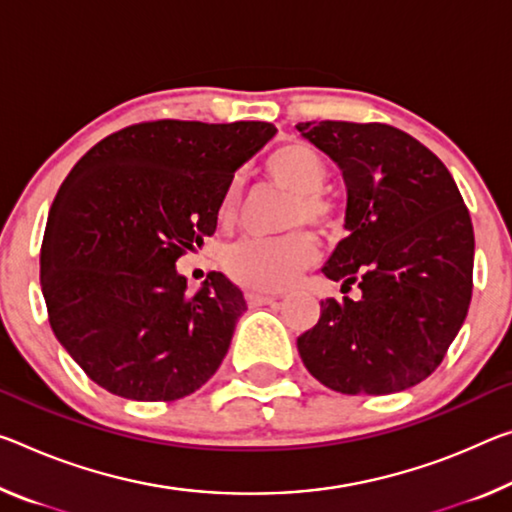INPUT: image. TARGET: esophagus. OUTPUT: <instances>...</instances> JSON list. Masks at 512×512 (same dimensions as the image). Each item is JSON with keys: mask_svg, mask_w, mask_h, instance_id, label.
<instances>
[{"mask_svg": "<svg viewBox=\"0 0 512 512\" xmlns=\"http://www.w3.org/2000/svg\"><path fill=\"white\" fill-rule=\"evenodd\" d=\"M246 300H248L250 305H269V303H273L275 296H271V294H264V291H255V289H250V291H246Z\"/></svg>", "mask_w": 512, "mask_h": 512, "instance_id": "esophagus-1", "label": "esophagus"}]
</instances>
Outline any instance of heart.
<instances>
[{
  "instance_id": "b5f03b06",
  "label": "heart",
  "mask_w": 512,
  "mask_h": 512,
  "mask_svg": "<svg viewBox=\"0 0 512 512\" xmlns=\"http://www.w3.org/2000/svg\"><path fill=\"white\" fill-rule=\"evenodd\" d=\"M266 170L275 182L294 196L289 223H307L328 227L332 221L330 202L321 196L328 182L326 159L307 143L280 145L269 159ZM241 182L232 180L221 202H218V221L230 225L239 212ZM316 257V243L307 232H289L285 237L257 239L248 237L225 253V269L241 285L253 289H282L296 278L298 271L310 266Z\"/></svg>"
}]
</instances>
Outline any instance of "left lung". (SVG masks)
I'll list each match as a JSON object with an SVG mask.
<instances>
[{
  "label": "left lung",
  "instance_id": "1",
  "mask_svg": "<svg viewBox=\"0 0 512 512\" xmlns=\"http://www.w3.org/2000/svg\"><path fill=\"white\" fill-rule=\"evenodd\" d=\"M346 182L348 237L323 275L344 294L298 337L307 371L342 394H394L440 367L472 300L474 227L435 154L383 123H298Z\"/></svg>",
  "mask_w": 512,
  "mask_h": 512
}]
</instances>
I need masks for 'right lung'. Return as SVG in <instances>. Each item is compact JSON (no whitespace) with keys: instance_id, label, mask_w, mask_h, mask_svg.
Segmentation results:
<instances>
[{"instance_id":"obj_1","label":"right lung","mask_w":512,"mask_h":512,"mask_svg":"<svg viewBox=\"0 0 512 512\" xmlns=\"http://www.w3.org/2000/svg\"><path fill=\"white\" fill-rule=\"evenodd\" d=\"M271 123L154 120L93 145L52 202L40 248L50 326L86 376L132 401H175L207 383L246 298L212 271L196 294L175 262L212 237L237 168Z\"/></svg>"}]
</instances>
